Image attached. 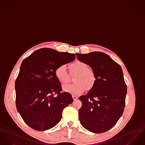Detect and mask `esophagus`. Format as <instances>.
<instances>
[{"label": "esophagus", "mask_w": 145, "mask_h": 145, "mask_svg": "<svg viewBox=\"0 0 145 145\" xmlns=\"http://www.w3.org/2000/svg\"><path fill=\"white\" fill-rule=\"evenodd\" d=\"M72 97H73V99L74 100H76L77 99H78V97L76 96H74V95H72Z\"/></svg>", "instance_id": "obj_1"}]
</instances>
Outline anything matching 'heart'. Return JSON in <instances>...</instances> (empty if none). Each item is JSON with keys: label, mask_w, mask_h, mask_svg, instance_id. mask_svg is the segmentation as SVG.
Masks as SVG:
<instances>
[{"label": "heart", "mask_w": 145, "mask_h": 145, "mask_svg": "<svg viewBox=\"0 0 145 145\" xmlns=\"http://www.w3.org/2000/svg\"><path fill=\"white\" fill-rule=\"evenodd\" d=\"M70 72L77 74L74 77L72 84H65L63 89L71 94L77 95L83 93L86 88L88 90L93 88L96 83V74L93 70L88 68V65L83 62L76 61L69 65ZM56 78L61 84L67 83L68 80V74L65 65L57 68L55 71Z\"/></svg>", "instance_id": "heart-1"}]
</instances>
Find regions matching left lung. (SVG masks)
<instances>
[{"label": "left lung", "mask_w": 145, "mask_h": 145, "mask_svg": "<svg viewBox=\"0 0 145 145\" xmlns=\"http://www.w3.org/2000/svg\"><path fill=\"white\" fill-rule=\"evenodd\" d=\"M76 55L79 61L92 68L97 77L94 87L80 97L82 103L78 112L80 124L93 133L106 132L116 124L124 111L127 86L122 69L103 52Z\"/></svg>", "instance_id": "1"}]
</instances>
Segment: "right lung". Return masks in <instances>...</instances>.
Instances as JSON below:
<instances>
[{"mask_svg":"<svg viewBox=\"0 0 145 145\" xmlns=\"http://www.w3.org/2000/svg\"><path fill=\"white\" fill-rule=\"evenodd\" d=\"M75 58L74 54L43 48L23 61L15 83L16 107L32 129L45 131L54 127L63 109L73 102L71 94L61 92L55 71Z\"/></svg>","mask_w":145,"mask_h":145,"instance_id":"add662e5","label":"right lung"}]
</instances>
